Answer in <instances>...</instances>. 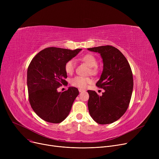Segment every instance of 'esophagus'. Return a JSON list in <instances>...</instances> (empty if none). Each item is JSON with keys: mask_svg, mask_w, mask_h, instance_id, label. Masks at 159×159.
<instances>
[{"mask_svg": "<svg viewBox=\"0 0 159 159\" xmlns=\"http://www.w3.org/2000/svg\"><path fill=\"white\" fill-rule=\"evenodd\" d=\"M79 92H80H80H84V91H85V90H84V89H81V88H79Z\"/></svg>", "mask_w": 159, "mask_h": 159, "instance_id": "esophagus-1", "label": "esophagus"}]
</instances>
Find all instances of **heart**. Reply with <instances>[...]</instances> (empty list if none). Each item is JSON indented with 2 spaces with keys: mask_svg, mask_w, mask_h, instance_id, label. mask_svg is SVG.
<instances>
[{
  "mask_svg": "<svg viewBox=\"0 0 159 159\" xmlns=\"http://www.w3.org/2000/svg\"><path fill=\"white\" fill-rule=\"evenodd\" d=\"M80 60L89 67V72L91 75H97L98 73V68L97 66V61L92 54H86L80 58ZM75 69V62L73 59L67 61L64 65V70L67 74H72ZM92 82L90 77H75L71 79L70 83L73 86L79 88H85L88 84Z\"/></svg>",
  "mask_w": 159,
  "mask_h": 159,
  "instance_id": "b5f03b06",
  "label": "heart"
}]
</instances>
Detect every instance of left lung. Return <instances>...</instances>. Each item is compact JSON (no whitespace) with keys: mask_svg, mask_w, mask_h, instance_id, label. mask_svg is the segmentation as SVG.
<instances>
[{"mask_svg":"<svg viewBox=\"0 0 159 159\" xmlns=\"http://www.w3.org/2000/svg\"><path fill=\"white\" fill-rule=\"evenodd\" d=\"M88 49L101 55L103 71L96 86L105 90L102 96H98L95 91H88L89 112L98 124H111L119 120L129 106L133 88L131 67L126 58L113 46Z\"/></svg>","mask_w":159,"mask_h":159,"instance_id":"8db88e82","label":"left lung"}]
</instances>
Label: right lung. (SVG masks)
<instances>
[{"label":"right lung","instance_id":"obj_1","mask_svg":"<svg viewBox=\"0 0 159 159\" xmlns=\"http://www.w3.org/2000/svg\"><path fill=\"white\" fill-rule=\"evenodd\" d=\"M81 50L50 47L42 50L31 60L27 71L29 101L33 110L43 120L57 124L69 115L79 90L69 87L63 92H58L57 88L68 85L65 63Z\"/></svg>","mask_w":159,"mask_h":159}]
</instances>
